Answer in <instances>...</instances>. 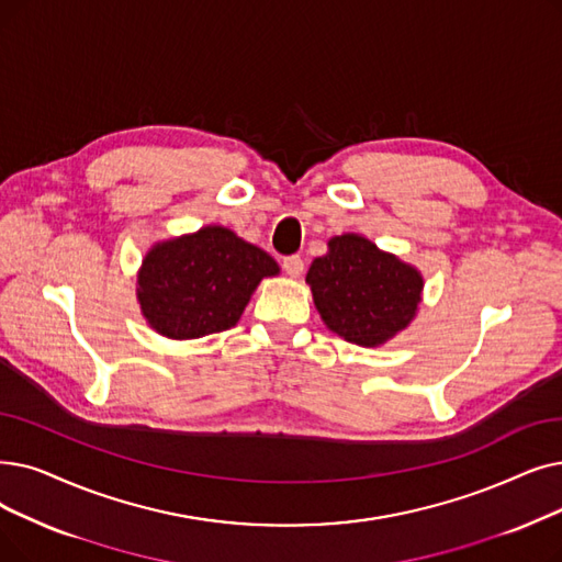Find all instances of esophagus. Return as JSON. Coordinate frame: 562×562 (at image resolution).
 <instances>
[{"label": "esophagus", "mask_w": 562, "mask_h": 562, "mask_svg": "<svg viewBox=\"0 0 562 562\" xmlns=\"http://www.w3.org/2000/svg\"><path fill=\"white\" fill-rule=\"evenodd\" d=\"M282 268L286 271V276L301 278L303 271H305V261H303L301 255H291V257H284V259H282Z\"/></svg>", "instance_id": "1"}]
</instances>
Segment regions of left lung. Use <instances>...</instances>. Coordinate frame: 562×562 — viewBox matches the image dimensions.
<instances>
[{"label":"left lung","instance_id":"obj_1","mask_svg":"<svg viewBox=\"0 0 562 562\" xmlns=\"http://www.w3.org/2000/svg\"><path fill=\"white\" fill-rule=\"evenodd\" d=\"M305 282L324 324L360 347H379L404 330L425 286L418 268L360 234L333 236L328 252L312 261Z\"/></svg>","mask_w":562,"mask_h":562}]
</instances>
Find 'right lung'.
<instances>
[{
    "label": "right lung",
    "instance_id": "add662e5",
    "mask_svg": "<svg viewBox=\"0 0 562 562\" xmlns=\"http://www.w3.org/2000/svg\"><path fill=\"white\" fill-rule=\"evenodd\" d=\"M278 261L221 225L160 240L146 252L137 276V301L146 324L169 339L221 333L240 319Z\"/></svg>",
    "mask_w": 562,
    "mask_h": 562
}]
</instances>
